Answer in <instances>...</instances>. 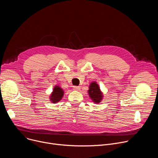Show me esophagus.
<instances>
[{"instance_id":"obj_1","label":"esophagus","mask_w":158,"mask_h":158,"mask_svg":"<svg viewBox=\"0 0 158 158\" xmlns=\"http://www.w3.org/2000/svg\"><path fill=\"white\" fill-rule=\"evenodd\" d=\"M73 88H74V90H76V91H79L81 87L79 86H74Z\"/></svg>"}]
</instances>
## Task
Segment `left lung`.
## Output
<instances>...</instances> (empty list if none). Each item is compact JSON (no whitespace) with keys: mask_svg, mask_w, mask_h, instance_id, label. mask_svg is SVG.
<instances>
[{"mask_svg":"<svg viewBox=\"0 0 158 158\" xmlns=\"http://www.w3.org/2000/svg\"><path fill=\"white\" fill-rule=\"evenodd\" d=\"M88 94L89 98L95 104H99L103 99V94L99 85L96 82H92L89 87Z\"/></svg>","mask_w":158,"mask_h":158,"instance_id":"left-lung-1","label":"left lung"}]
</instances>
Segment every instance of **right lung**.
<instances>
[{
	"instance_id": "obj_1",
	"label": "right lung",
	"mask_w": 158,
	"mask_h": 158,
	"mask_svg": "<svg viewBox=\"0 0 158 158\" xmlns=\"http://www.w3.org/2000/svg\"><path fill=\"white\" fill-rule=\"evenodd\" d=\"M64 90L60 87H59V85L54 86L53 91L51 94L49 98L51 102L56 104L60 101L64 96Z\"/></svg>"
}]
</instances>
